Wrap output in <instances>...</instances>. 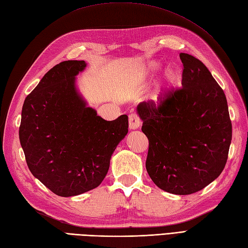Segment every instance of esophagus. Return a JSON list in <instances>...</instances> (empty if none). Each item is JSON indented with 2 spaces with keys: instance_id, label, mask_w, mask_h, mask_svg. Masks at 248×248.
Masks as SVG:
<instances>
[{
  "instance_id": "esophagus-1",
  "label": "esophagus",
  "mask_w": 248,
  "mask_h": 248,
  "mask_svg": "<svg viewBox=\"0 0 248 248\" xmlns=\"http://www.w3.org/2000/svg\"><path fill=\"white\" fill-rule=\"evenodd\" d=\"M140 125V119L135 113H132L129 115V126L130 129L135 130L138 129Z\"/></svg>"
}]
</instances>
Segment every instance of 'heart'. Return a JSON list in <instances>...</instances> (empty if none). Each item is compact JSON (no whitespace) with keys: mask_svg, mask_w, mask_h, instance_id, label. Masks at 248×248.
<instances>
[{"mask_svg":"<svg viewBox=\"0 0 248 248\" xmlns=\"http://www.w3.org/2000/svg\"><path fill=\"white\" fill-rule=\"evenodd\" d=\"M157 70H158V64H155L154 63V64H152L150 67H149V72L145 71L142 73L143 76H141L140 82H142L143 77L147 76L148 74H150V71L155 72ZM181 78H182V72L180 71V68H177L175 66L167 67L162 79H160V81L157 85L156 90L154 92L153 99L157 102L164 101L166 99L167 94H168L172 89L175 88V86L178 84V82L181 81Z\"/></svg>","mask_w":248,"mask_h":248,"instance_id":"obj_1","label":"heart"}]
</instances>
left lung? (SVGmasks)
Instances as JSON below:
<instances>
[{"label": "left lung", "instance_id": "obj_1", "mask_svg": "<svg viewBox=\"0 0 248 248\" xmlns=\"http://www.w3.org/2000/svg\"><path fill=\"white\" fill-rule=\"evenodd\" d=\"M182 88L162 102H140L137 113L149 140L148 174L173 194L198 192L222 173L232 126L226 96L202 61L180 54Z\"/></svg>", "mask_w": 248, "mask_h": 248}]
</instances>
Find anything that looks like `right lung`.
I'll return each instance as SVG.
<instances>
[{"label":"right lung","instance_id":"1","mask_svg":"<svg viewBox=\"0 0 248 248\" xmlns=\"http://www.w3.org/2000/svg\"><path fill=\"white\" fill-rule=\"evenodd\" d=\"M84 61H63L46 73L25 98L19 137L28 168L59 197L98 187L113 152L128 133L122 115L107 122L86 106L76 89Z\"/></svg>","mask_w":248,"mask_h":248}]
</instances>
